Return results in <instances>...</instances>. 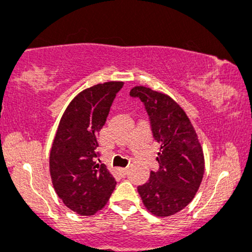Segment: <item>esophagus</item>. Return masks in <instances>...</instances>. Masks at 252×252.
<instances>
[{"label":"esophagus","mask_w":252,"mask_h":252,"mask_svg":"<svg viewBox=\"0 0 252 252\" xmlns=\"http://www.w3.org/2000/svg\"><path fill=\"white\" fill-rule=\"evenodd\" d=\"M120 172L124 173V174H126L127 173V167H121L120 168Z\"/></svg>","instance_id":"esophagus-1"}]
</instances>
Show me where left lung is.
Here are the masks:
<instances>
[{
    "label": "left lung",
    "mask_w": 252,
    "mask_h": 252,
    "mask_svg": "<svg viewBox=\"0 0 252 252\" xmlns=\"http://www.w3.org/2000/svg\"><path fill=\"white\" fill-rule=\"evenodd\" d=\"M149 113L153 137L160 143L159 170L138 186L145 208L158 217L182 211L196 196L204 176V153L185 111L167 94L145 86L133 87Z\"/></svg>",
    "instance_id": "left-lung-1"
}]
</instances>
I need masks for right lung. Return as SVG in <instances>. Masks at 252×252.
I'll use <instances>...</instances> for the list:
<instances>
[{
  "instance_id": "right-lung-1",
  "label": "right lung",
  "mask_w": 252,
  "mask_h": 252,
  "mask_svg": "<svg viewBox=\"0 0 252 252\" xmlns=\"http://www.w3.org/2000/svg\"><path fill=\"white\" fill-rule=\"evenodd\" d=\"M124 82L108 81L86 88L62 114L49 156V171L59 198L72 211L92 216L108 202L114 177L97 157V134Z\"/></svg>"
}]
</instances>
